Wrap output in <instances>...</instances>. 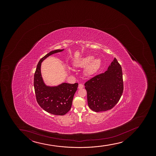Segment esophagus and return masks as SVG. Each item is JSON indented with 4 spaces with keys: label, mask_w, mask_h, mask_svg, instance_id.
<instances>
[{
    "label": "esophagus",
    "mask_w": 156,
    "mask_h": 156,
    "mask_svg": "<svg viewBox=\"0 0 156 156\" xmlns=\"http://www.w3.org/2000/svg\"><path fill=\"white\" fill-rule=\"evenodd\" d=\"M84 87V85L83 84H79V89H81V88H83Z\"/></svg>",
    "instance_id": "34e87169"
}]
</instances>
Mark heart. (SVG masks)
I'll return each instance as SVG.
<instances>
[{"label":"heart","instance_id":"1","mask_svg":"<svg viewBox=\"0 0 156 156\" xmlns=\"http://www.w3.org/2000/svg\"><path fill=\"white\" fill-rule=\"evenodd\" d=\"M94 56H87L80 60L76 63L79 66H88L85 70V72L87 75H92L95 73L100 68L101 60L100 59H94Z\"/></svg>","mask_w":156,"mask_h":156}]
</instances>
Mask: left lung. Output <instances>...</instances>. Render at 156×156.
<instances>
[{
  "instance_id": "8db88e82",
  "label": "left lung",
  "mask_w": 156,
  "mask_h": 156,
  "mask_svg": "<svg viewBox=\"0 0 156 156\" xmlns=\"http://www.w3.org/2000/svg\"><path fill=\"white\" fill-rule=\"evenodd\" d=\"M84 85L90 109L101 112L114 107L123 91L122 68L116 58H114L105 73L92 77Z\"/></svg>"
}]
</instances>
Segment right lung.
Here are the masks:
<instances>
[{
	"instance_id": "right-lung-1",
	"label": "right lung",
	"mask_w": 156,
	"mask_h": 156,
	"mask_svg": "<svg viewBox=\"0 0 156 156\" xmlns=\"http://www.w3.org/2000/svg\"><path fill=\"white\" fill-rule=\"evenodd\" d=\"M64 49L50 51L42 58L38 63L34 73V86L36 100L40 107L52 115H63L71 108L74 95L76 91L78 83H64L58 86H47L43 82L41 72L42 61L46 58Z\"/></svg>"
}]
</instances>
